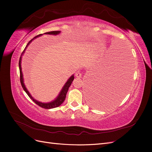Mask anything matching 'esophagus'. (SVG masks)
<instances>
[{"mask_svg": "<svg viewBox=\"0 0 152 152\" xmlns=\"http://www.w3.org/2000/svg\"><path fill=\"white\" fill-rule=\"evenodd\" d=\"M75 76H76L77 77H81L82 73H81L79 71L77 72H76V73H75Z\"/></svg>", "mask_w": 152, "mask_h": 152, "instance_id": "obj_1", "label": "esophagus"}]
</instances>
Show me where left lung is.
<instances>
[{
    "label": "left lung",
    "mask_w": 152,
    "mask_h": 152,
    "mask_svg": "<svg viewBox=\"0 0 152 152\" xmlns=\"http://www.w3.org/2000/svg\"><path fill=\"white\" fill-rule=\"evenodd\" d=\"M118 53V56L123 59L127 58L126 52L122 49H119ZM126 56V58H123ZM123 62L122 64L113 61L106 63L97 74L92 77L86 89L92 107L109 108L117 104L126 94L129 86L131 73Z\"/></svg>",
    "instance_id": "8db88e82"
}]
</instances>
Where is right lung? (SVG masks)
<instances>
[{
    "instance_id": "right-lung-1",
    "label": "right lung",
    "mask_w": 152,
    "mask_h": 152,
    "mask_svg": "<svg viewBox=\"0 0 152 152\" xmlns=\"http://www.w3.org/2000/svg\"><path fill=\"white\" fill-rule=\"evenodd\" d=\"M60 31H49V32H46V33H44V34H49V35H58L59 34H60ZM42 34H40V35H38L35 36V37H34L33 39H32L31 40H30L29 41V42L27 44L26 46L25 49V50L26 49V48H27V46L30 44V42H31L32 40H33L34 39L37 38L38 37H40V35H42ZM25 50L23 51L22 53V54L21 56L23 55V54L25 52ZM21 56L20 58V61H19V68H20V82H21V86L23 87V89H24V91L26 92V93L28 94V96L30 97V99H31L32 100H33V102L34 103H35L39 105V107H42V108H45V109H50V108H56L58 107H59V106H60L63 103L64 101H65V98H66V93L68 91V89L69 87H70V86H71L72 83V81L73 80V79H74V75H72L69 79H68L67 82L65 83V84L64 85L63 87L62 88L61 91L60 93H59V95L57 96V98L55 99L54 101H53V102H50L49 103H41V102H38V101L35 100L34 98H33V97L31 96V94H30V93L28 92V91L27 90V89L26 88V87L24 84V82H23V73H22V71H21Z\"/></svg>"
}]
</instances>
